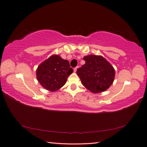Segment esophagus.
<instances>
[{
    "mask_svg": "<svg viewBox=\"0 0 147 147\" xmlns=\"http://www.w3.org/2000/svg\"><path fill=\"white\" fill-rule=\"evenodd\" d=\"M77 68H78V66H77V67H76V68H74V71H75V72H76V71H77Z\"/></svg>",
    "mask_w": 147,
    "mask_h": 147,
    "instance_id": "obj_1",
    "label": "esophagus"
}]
</instances>
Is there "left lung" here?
Here are the masks:
<instances>
[{"label":"left lung","instance_id":"left-lung-1","mask_svg":"<svg viewBox=\"0 0 147 147\" xmlns=\"http://www.w3.org/2000/svg\"><path fill=\"white\" fill-rule=\"evenodd\" d=\"M83 60L85 64L77 70L83 86L93 93L107 90L114 81L113 66L101 56L88 55Z\"/></svg>","mask_w":147,"mask_h":147}]
</instances>
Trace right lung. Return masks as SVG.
<instances>
[{
    "label": "right lung",
    "mask_w": 147,
    "mask_h": 147,
    "mask_svg": "<svg viewBox=\"0 0 147 147\" xmlns=\"http://www.w3.org/2000/svg\"><path fill=\"white\" fill-rule=\"evenodd\" d=\"M73 71L68 61L62 59L59 55H52L38 66L36 77L45 89L53 92L65 84Z\"/></svg>",
    "instance_id": "obj_1"
}]
</instances>
